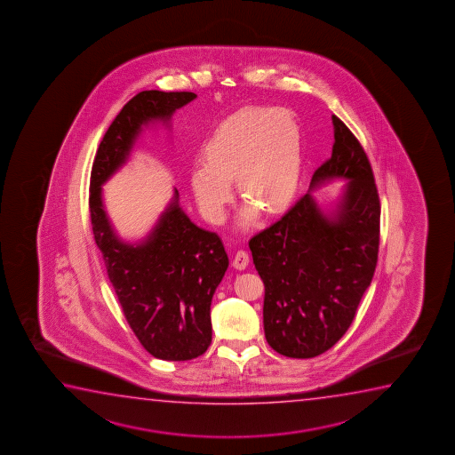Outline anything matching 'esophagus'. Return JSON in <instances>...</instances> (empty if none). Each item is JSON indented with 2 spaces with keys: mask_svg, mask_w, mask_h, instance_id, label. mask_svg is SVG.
I'll list each match as a JSON object with an SVG mask.
<instances>
[{
  "mask_svg": "<svg viewBox=\"0 0 455 455\" xmlns=\"http://www.w3.org/2000/svg\"><path fill=\"white\" fill-rule=\"evenodd\" d=\"M250 256L245 250H237L236 255L233 258V267L237 270H243L249 266Z\"/></svg>",
  "mask_w": 455,
  "mask_h": 455,
  "instance_id": "esophagus-1",
  "label": "esophagus"
}]
</instances>
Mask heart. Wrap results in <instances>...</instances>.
Listing matches in <instances>:
<instances>
[{
	"mask_svg": "<svg viewBox=\"0 0 455 455\" xmlns=\"http://www.w3.org/2000/svg\"><path fill=\"white\" fill-rule=\"evenodd\" d=\"M205 162L194 163L189 183L200 212L212 224L224 222L233 196L249 200L239 224L249 227L259 214L291 205L301 179V129L284 108H243L224 119L204 148Z\"/></svg>",
	"mask_w": 455,
	"mask_h": 455,
	"instance_id": "heart-1",
	"label": "heart"
}]
</instances>
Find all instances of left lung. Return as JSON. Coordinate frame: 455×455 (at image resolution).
Returning <instances> with one entry per match:
<instances>
[{"label":"left lung","mask_w":455,"mask_h":455,"mask_svg":"<svg viewBox=\"0 0 455 455\" xmlns=\"http://www.w3.org/2000/svg\"><path fill=\"white\" fill-rule=\"evenodd\" d=\"M332 124V154L312 175L311 189L348 180L340 202L324 212L307 193L249 243L266 287V339L293 359L315 357L342 339L378 262L380 204L373 169L336 115Z\"/></svg>","instance_id":"8db88e82"}]
</instances>
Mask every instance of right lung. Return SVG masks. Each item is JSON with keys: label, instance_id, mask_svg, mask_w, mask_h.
<instances>
[{"label": "right lung", "instance_id": "add662e5", "mask_svg": "<svg viewBox=\"0 0 455 455\" xmlns=\"http://www.w3.org/2000/svg\"><path fill=\"white\" fill-rule=\"evenodd\" d=\"M197 94L146 90L113 119L94 156L90 219L107 275L125 320L148 353L163 361H191L212 343V299L228 267L224 243L191 222L179 191L140 243L121 241L102 204V185L131 156L144 125L169 124L177 108Z\"/></svg>", "mask_w": 455, "mask_h": 455}]
</instances>
